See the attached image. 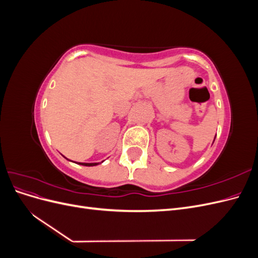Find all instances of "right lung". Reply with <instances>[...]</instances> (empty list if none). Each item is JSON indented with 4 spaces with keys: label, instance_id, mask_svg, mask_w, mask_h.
I'll use <instances>...</instances> for the list:
<instances>
[{
    "label": "right lung",
    "instance_id": "add662e5",
    "mask_svg": "<svg viewBox=\"0 0 258 258\" xmlns=\"http://www.w3.org/2000/svg\"><path fill=\"white\" fill-rule=\"evenodd\" d=\"M80 165L87 166V167H92V166H97L98 163H97V162H93V163H84V162H80Z\"/></svg>",
    "mask_w": 258,
    "mask_h": 258
}]
</instances>
